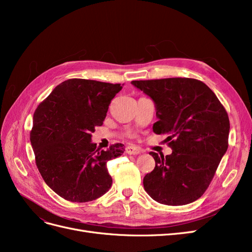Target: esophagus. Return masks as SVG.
Returning a JSON list of instances; mask_svg holds the SVG:
<instances>
[{
    "label": "esophagus",
    "mask_w": 252,
    "mask_h": 252,
    "mask_svg": "<svg viewBox=\"0 0 252 252\" xmlns=\"http://www.w3.org/2000/svg\"><path fill=\"white\" fill-rule=\"evenodd\" d=\"M126 152H127L128 155H133V156H135V155H139V154H141L142 150H141L139 147H135V146H128V147L126 148Z\"/></svg>",
    "instance_id": "1"
}]
</instances>
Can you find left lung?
Masks as SVG:
<instances>
[{"label":"left lung","mask_w":252,"mask_h":252,"mask_svg":"<svg viewBox=\"0 0 252 252\" xmlns=\"http://www.w3.org/2000/svg\"><path fill=\"white\" fill-rule=\"evenodd\" d=\"M156 104L155 133L167 134L172 154L150 152L156 167L144 177V189L164 205H186L201 197L226 154L229 118L215 93L189 78L132 81Z\"/></svg>","instance_id":"1"}]
</instances>
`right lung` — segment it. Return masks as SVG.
<instances>
[{"instance_id":"obj_1","label":"right lung","mask_w":252,"mask_h":252,"mask_svg":"<svg viewBox=\"0 0 252 252\" xmlns=\"http://www.w3.org/2000/svg\"><path fill=\"white\" fill-rule=\"evenodd\" d=\"M121 89V84L70 79L36 107L30 131L35 164L45 183L63 199L94 201L111 187L106 163L122 156L124 145L100 150L90 141Z\"/></svg>"}]
</instances>
